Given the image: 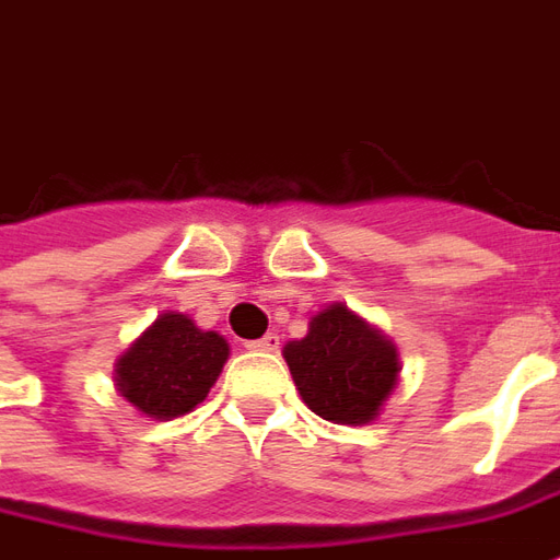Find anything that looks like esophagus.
I'll list each match as a JSON object with an SVG mask.
<instances>
[{
	"label": "esophagus",
	"instance_id": "obj_1",
	"mask_svg": "<svg viewBox=\"0 0 560 560\" xmlns=\"http://www.w3.org/2000/svg\"><path fill=\"white\" fill-rule=\"evenodd\" d=\"M248 348H252V351H276V348H279V336L276 334L260 336V339L248 342Z\"/></svg>",
	"mask_w": 560,
	"mask_h": 560
}]
</instances>
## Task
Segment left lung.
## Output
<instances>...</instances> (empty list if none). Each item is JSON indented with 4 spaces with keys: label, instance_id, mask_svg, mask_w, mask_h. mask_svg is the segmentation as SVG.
Returning a JSON list of instances; mask_svg holds the SVG:
<instances>
[{
    "label": "left lung",
    "instance_id": "obj_1",
    "mask_svg": "<svg viewBox=\"0 0 560 560\" xmlns=\"http://www.w3.org/2000/svg\"><path fill=\"white\" fill-rule=\"evenodd\" d=\"M284 361L303 402L336 424L373 421L400 373L397 348L339 303L308 320L303 339L284 346Z\"/></svg>",
    "mask_w": 560,
    "mask_h": 560
}]
</instances>
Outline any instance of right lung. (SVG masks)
<instances>
[{
  "instance_id": "obj_1",
  "label": "right lung",
  "mask_w": 560,
  "mask_h": 560,
  "mask_svg": "<svg viewBox=\"0 0 560 560\" xmlns=\"http://www.w3.org/2000/svg\"><path fill=\"white\" fill-rule=\"evenodd\" d=\"M230 348L218 334H202L185 315H160L120 361L117 390L151 418H178L206 400L224 370Z\"/></svg>"
}]
</instances>
